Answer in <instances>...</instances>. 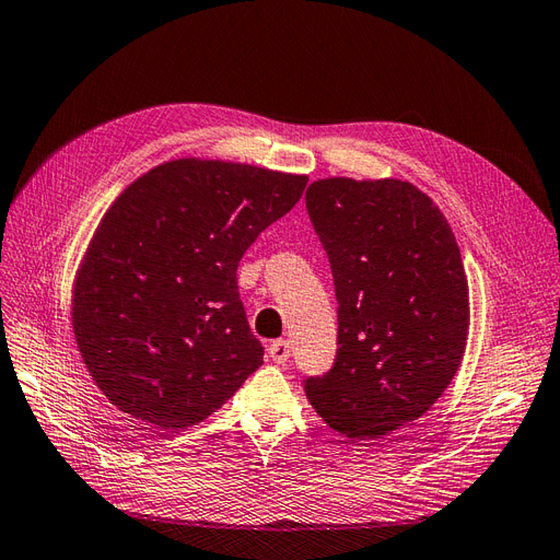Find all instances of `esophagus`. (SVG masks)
I'll return each instance as SVG.
<instances>
[{
	"instance_id": "obj_1",
	"label": "esophagus",
	"mask_w": 560,
	"mask_h": 560,
	"mask_svg": "<svg viewBox=\"0 0 560 560\" xmlns=\"http://www.w3.org/2000/svg\"><path fill=\"white\" fill-rule=\"evenodd\" d=\"M267 352H269V357H271V360H275L277 364L289 362V357H291V342H289V340H271Z\"/></svg>"
}]
</instances>
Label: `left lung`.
I'll use <instances>...</instances> for the list:
<instances>
[{"instance_id":"8db88e82","label":"left lung","mask_w":560,"mask_h":560,"mask_svg":"<svg viewBox=\"0 0 560 560\" xmlns=\"http://www.w3.org/2000/svg\"><path fill=\"white\" fill-rule=\"evenodd\" d=\"M305 203L338 300L336 362L305 378V395L346 438L388 435L423 417L462 366V250L433 198L402 179H317Z\"/></svg>"}]
</instances>
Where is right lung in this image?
Here are the masks:
<instances>
[{"mask_svg":"<svg viewBox=\"0 0 560 560\" xmlns=\"http://www.w3.org/2000/svg\"><path fill=\"white\" fill-rule=\"evenodd\" d=\"M305 175L179 158L113 200L73 283V331L120 411L165 430L206 421L262 364L236 269Z\"/></svg>","mask_w":560,"mask_h":560,"instance_id":"right-lung-1","label":"right lung"}]
</instances>
